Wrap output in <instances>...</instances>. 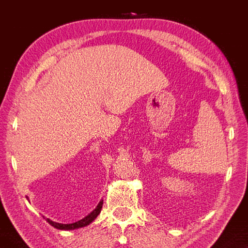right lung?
<instances>
[{"instance_id": "1", "label": "right lung", "mask_w": 248, "mask_h": 248, "mask_svg": "<svg viewBox=\"0 0 248 248\" xmlns=\"http://www.w3.org/2000/svg\"><path fill=\"white\" fill-rule=\"evenodd\" d=\"M103 207V200L99 201V203L97 204L93 211H92L89 216H86L85 217H83L82 220H79L78 222H74V223H69V224H62V223H58V222H53L52 220L50 219H46V221L48 222L50 225H52L53 228H56L58 230H62V231H72V230H77L79 228H84V226H87L89 224H91L93 222L97 216L100 213V210H102Z\"/></svg>"}]
</instances>
